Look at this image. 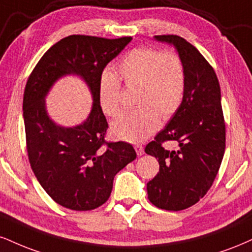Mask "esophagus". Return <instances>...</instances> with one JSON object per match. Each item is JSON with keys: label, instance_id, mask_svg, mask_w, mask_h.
I'll return each instance as SVG.
<instances>
[{"label": "esophagus", "instance_id": "obj_1", "mask_svg": "<svg viewBox=\"0 0 252 252\" xmlns=\"http://www.w3.org/2000/svg\"><path fill=\"white\" fill-rule=\"evenodd\" d=\"M135 150H136V153H137L138 156H142L144 154L143 147H142V145H139V144H136L135 145Z\"/></svg>", "mask_w": 252, "mask_h": 252}]
</instances>
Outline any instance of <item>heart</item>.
Masks as SVG:
<instances>
[{"label":"heart","instance_id":"obj_1","mask_svg":"<svg viewBox=\"0 0 252 252\" xmlns=\"http://www.w3.org/2000/svg\"><path fill=\"white\" fill-rule=\"evenodd\" d=\"M126 88H137L134 110L120 113L111 123V134L121 141L137 143L158 129L159 116L168 120L180 109L186 94V68L181 56L171 50L136 48L117 65ZM98 103L107 116L120 108L121 82L103 72L98 84Z\"/></svg>","mask_w":252,"mask_h":252}]
</instances>
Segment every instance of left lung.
Listing matches in <instances>:
<instances>
[{"mask_svg":"<svg viewBox=\"0 0 252 252\" xmlns=\"http://www.w3.org/2000/svg\"><path fill=\"white\" fill-rule=\"evenodd\" d=\"M174 44L186 68L183 102L165 128L147 144L159 171L147 183L148 198L159 209L180 211L196 204L213 186L225 150L220 87L214 68L198 50L177 35L155 36ZM179 144L166 151L164 141Z\"/></svg>","mask_w":252,"mask_h":252,"instance_id":"1","label":"left lung"}]
</instances>
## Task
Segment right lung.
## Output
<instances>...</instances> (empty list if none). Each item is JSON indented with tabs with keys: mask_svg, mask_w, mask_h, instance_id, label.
<instances>
[{
	"mask_svg": "<svg viewBox=\"0 0 252 252\" xmlns=\"http://www.w3.org/2000/svg\"><path fill=\"white\" fill-rule=\"evenodd\" d=\"M131 39L70 35L41 57L27 81L23 118L30 166L45 192L66 209L87 211L104 204L115 176L136 158L131 144L105 141L108 122L98 103L103 69ZM70 73L86 81L94 103L83 124L65 128L50 120L44 98L59 78Z\"/></svg>",
	"mask_w": 252,
	"mask_h": 252,
	"instance_id": "1",
	"label": "right lung"
}]
</instances>
